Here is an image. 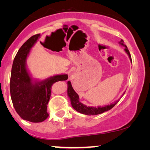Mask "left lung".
I'll list each match as a JSON object with an SVG mask.
<instances>
[{"label":"left lung","instance_id":"obj_1","mask_svg":"<svg viewBox=\"0 0 150 150\" xmlns=\"http://www.w3.org/2000/svg\"><path fill=\"white\" fill-rule=\"evenodd\" d=\"M120 43L122 46H125V50L127 54H128L129 57H130V59L132 62V59H131L130 53L129 52L128 48L126 45L124 44V41L122 40L120 41ZM67 84H68V88H67V94H68V96L70 98L71 100V104L72 107L74 108V109L76 110V111L81 112L82 114L84 115H99L101 114L102 112H104L107 110H109L110 109L113 107V106H115V104L117 103L118 101L115 102L113 104H110V105H107L105 106H99V107H89V106H87L84 105L83 104H82L81 102L79 101V96L78 94L76 93V91L74 90L72 86H71V82L68 81L67 82Z\"/></svg>","mask_w":150,"mask_h":150}]
</instances>
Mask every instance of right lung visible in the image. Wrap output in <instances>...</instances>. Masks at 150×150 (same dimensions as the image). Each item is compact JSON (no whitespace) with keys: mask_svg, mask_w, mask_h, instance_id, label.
<instances>
[{"mask_svg":"<svg viewBox=\"0 0 150 150\" xmlns=\"http://www.w3.org/2000/svg\"><path fill=\"white\" fill-rule=\"evenodd\" d=\"M40 36V34H36L30 37L19 49L14 58L10 79V93L16 111L23 120L34 123L48 118L47 107L53 84L68 79L67 74L57 75L44 81L32 83L25 62L30 49Z\"/></svg>","mask_w":150,"mask_h":150,"instance_id":"right-lung-1","label":"right lung"}]
</instances>
